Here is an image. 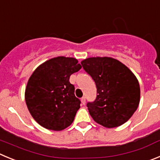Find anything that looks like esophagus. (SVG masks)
Instances as JSON below:
<instances>
[{"instance_id":"34e87169","label":"esophagus","mask_w":160,"mask_h":160,"mask_svg":"<svg viewBox=\"0 0 160 160\" xmlns=\"http://www.w3.org/2000/svg\"><path fill=\"white\" fill-rule=\"evenodd\" d=\"M81 103H82V105H84V104L86 103V98H85V97H82Z\"/></svg>"}]
</instances>
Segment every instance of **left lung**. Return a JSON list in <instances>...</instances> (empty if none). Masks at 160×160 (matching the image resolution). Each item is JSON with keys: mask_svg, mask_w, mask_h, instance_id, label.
Returning <instances> with one entry per match:
<instances>
[{"mask_svg": "<svg viewBox=\"0 0 160 160\" xmlns=\"http://www.w3.org/2000/svg\"><path fill=\"white\" fill-rule=\"evenodd\" d=\"M81 65L96 85V98L87 104L93 120L106 128L125 123L140 102L141 90L136 76L118 60L110 57L86 58Z\"/></svg>", "mask_w": 160, "mask_h": 160, "instance_id": "left-lung-1", "label": "left lung"}]
</instances>
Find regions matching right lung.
<instances>
[{
    "instance_id": "right-lung-1",
    "label": "right lung",
    "mask_w": 160,
    "mask_h": 160,
    "mask_svg": "<svg viewBox=\"0 0 160 160\" xmlns=\"http://www.w3.org/2000/svg\"><path fill=\"white\" fill-rule=\"evenodd\" d=\"M81 68L73 58L57 57L33 72L25 90L30 114L41 126L53 131L68 127L80 107L70 76Z\"/></svg>"
}]
</instances>
